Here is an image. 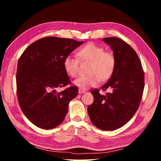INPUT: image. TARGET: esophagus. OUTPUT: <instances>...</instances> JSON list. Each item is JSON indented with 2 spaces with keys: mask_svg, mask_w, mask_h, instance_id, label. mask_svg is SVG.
<instances>
[{
  "mask_svg": "<svg viewBox=\"0 0 161 161\" xmlns=\"http://www.w3.org/2000/svg\"><path fill=\"white\" fill-rule=\"evenodd\" d=\"M84 92H85V90L82 89H79V94L84 93Z\"/></svg>",
  "mask_w": 161,
  "mask_h": 161,
  "instance_id": "1",
  "label": "esophagus"
}]
</instances>
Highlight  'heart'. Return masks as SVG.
Returning a JSON list of instances; mask_svg holds the SVG:
<instances>
[{"mask_svg":"<svg viewBox=\"0 0 161 161\" xmlns=\"http://www.w3.org/2000/svg\"><path fill=\"white\" fill-rule=\"evenodd\" d=\"M78 57L82 62H90L88 69L89 75L82 76L74 81V84L82 89L94 86L101 80H108L115 70L116 60L114 53L105 51L103 47L95 43H91L82 47L78 52ZM79 59L72 56L64 58V68L69 76L75 78L79 75Z\"/></svg>","mask_w":161,"mask_h":161,"instance_id":"obj_1","label":"heart"}]
</instances>
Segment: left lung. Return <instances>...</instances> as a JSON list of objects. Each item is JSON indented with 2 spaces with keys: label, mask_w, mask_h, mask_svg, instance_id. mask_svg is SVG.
<instances>
[{
  "label": "left lung",
  "mask_w": 161,
  "mask_h": 161,
  "mask_svg": "<svg viewBox=\"0 0 161 161\" xmlns=\"http://www.w3.org/2000/svg\"><path fill=\"white\" fill-rule=\"evenodd\" d=\"M115 57V70L102 91L110 90L106 95L99 89L91 91L94 101L87 111L91 122L105 131L122 127L138 110L144 86V73L135 50L121 39L105 37Z\"/></svg>",
  "instance_id": "left-lung-1"
}]
</instances>
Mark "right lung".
Returning a JSON list of instances; mask_svg holds the SVG:
<instances>
[{"label": "right lung", "mask_w": 161, "mask_h": 161, "mask_svg": "<svg viewBox=\"0 0 161 161\" xmlns=\"http://www.w3.org/2000/svg\"><path fill=\"white\" fill-rule=\"evenodd\" d=\"M83 43L43 37L31 43L19 58L16 75L19 104L27 118L37 127L52 129L64 119L69 102L79 89L72 86L58 92L56 89L71 83L64 60Z\"/></svg>", "instance_id": "add662e5"}]
</instances>
